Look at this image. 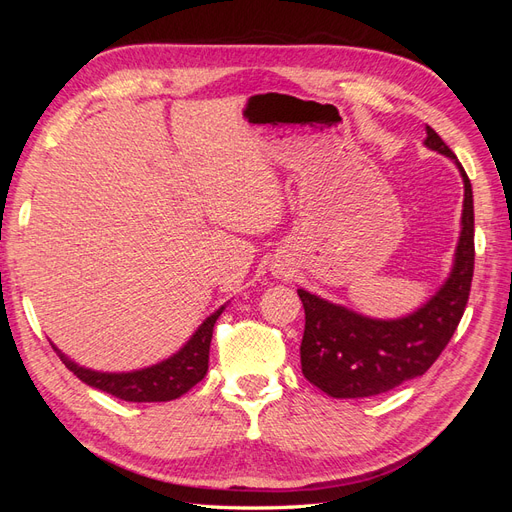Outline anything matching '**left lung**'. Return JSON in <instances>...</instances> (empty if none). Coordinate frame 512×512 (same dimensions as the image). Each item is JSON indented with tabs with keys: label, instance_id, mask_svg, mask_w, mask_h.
Instances as JSON below:
<instances>
[{
	"label": "left lung",
	"instance_id": "obj_1",
	"mask_svg": "<svg viewBox=\"0 0 512 512\" xmlns=\"http://www.w3.org/2000/svg\"><path fill=\"white\" fill-rule=\"evenodd\" d=\"M425 145L451 158L463 179L461 235L453 271L423 307L395 320L367 318L303 288L297 290L305 309L303 376L331 397L380 395L423 376L451 342L468 305L474 275L472 183L455 153L429 126Z\"/></svg>",
	"mask_w": 512,
	"mask_h": 512
}]
</instances>
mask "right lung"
Masks as SVG:
<instances>
[{"instance_id":"add662e5","label":"right lung","mask_w":512,"mask_h":512,"mask_svg":"<svg viewBox=\"0 0 512 512\" xmlns=\"http://www.w3.org/2000/svg\"><path fill=\"white\" fill-rule=\"evenodd\" d=\"M222 305L218 312H213L196 333L190 337L179 352L168 356L166 361L156 363L145 369L123 371V374H108V371H94L76 365L68 356L51 344L59 359L72 371V374L85 384L94 386L108 395H115L123 401H170L183 393H188L194 384L205 378L209 369V346L213 337V324L224 312Z\"/></svg>"}]
</instances>
